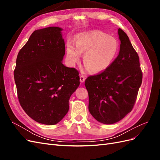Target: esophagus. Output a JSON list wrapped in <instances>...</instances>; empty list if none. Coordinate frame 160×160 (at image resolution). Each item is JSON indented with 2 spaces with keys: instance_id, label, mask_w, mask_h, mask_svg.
Returning a JSON list of instances; mask_svg holds the SVG:
<instances>
[{
  "instance_id": "obj_1",
  "label": "esophagus",
  "mask_w": 160,
  "mask_h": 160,
  "mask_svg": "<svg viewBox=\"0 0 160 160\" xmlns=\"http://www.w3.org/2000/svg\"><path fill=\"white\" fill-rule=\"evenodd\" d=\"M85 80V77L83 75H81L80 76V82L81 83H83Z\"/></svg>"
}]
</instances>
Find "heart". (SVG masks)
Instances as JSON below:
<instances>
[{
  "instance_id": "1",
  "label": "heart",
  "mask_w": 160,
  "mask_h": 160,
  "mask_svg": "<svg viewBox=\"0 0 160 160\" xmlns=\"http://www.w3.org/2000/svg\"><path fill=\"white\" fill-rule=\"evenodd\" d=\"M69 41L67 45V59L71 65L78 62L83 55L85 69L98 73L112 64L118 55L119 43L115 38L103 32L94 31L81 33L76 37L75 44Z\"/></svg>"
}]
</instances>
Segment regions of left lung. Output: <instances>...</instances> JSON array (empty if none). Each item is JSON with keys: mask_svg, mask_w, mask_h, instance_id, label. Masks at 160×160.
<instances>
[{"mask_svg": "<svg viewBox=\"0 0 160 160\" xmlns=\"http://www.w3.org/2000/svg\"><path fill=\"white\" fill-rule=\"evenodd\" d=\"M118 35L121 44L117 58L107 69L88 77L85 83L89 112L104 124L117 123L131 112L142 82L137 52L121 28Z\"/></svg>", "mask_w": 160, "mask_h": 160, "instance_id": "8db88e82", "label": "left lung"}]
</instances>
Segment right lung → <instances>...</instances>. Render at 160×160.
Wrapping results in <instances>:
<instances>
[{"label": "right lung", "instance_id": "add662e5", "mask_svg": "<svg viewBox=\"0 0 160 160\" xmlns=\"http://www.w3.org/2000/svg\"><path fill=\"white\" fill-rule=\"evenodd\" d=\"M58 27L34 31L18 52L14 77L19 103L35 122L55 125L69 111L79 72L62 64L65 41Z\"/></svg>", "mask_w": 160, "mask_h": 160}]
</instances>
